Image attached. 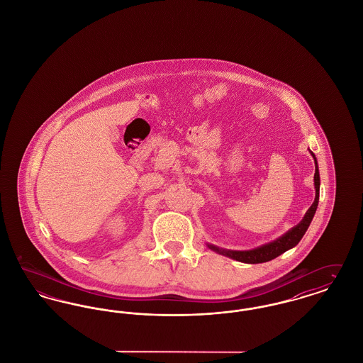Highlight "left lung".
<instances>
[{"label": "left lung", "instance_id": "8db88e82", "mask_svg": "<svg viewBox=\"0 0 363 363\" xmlns=\"http://www.w3.org/2000/svg\"><path fill=\"white\" fill-rule=\"evenodd\" d=\"M309 154L314 159V166H315V173H314V189H315V197L314 201L311 204V208L306 211L305 216L302 218V220L296 225H294L293 228H290L287 233H284L283 235H280L277 240L272 242H268L265 245H261L259 247L255 249H249V250H231V249H223L219 247L216 245L208 243L207 246L222 255L228 259H235L240 262L245 264H259V262H267L271 259H277V256L283 255L284 252L293 249L294 246H296L299 241L302 240V237L305 235V233L308 231L311 220L314 218V213L318 207V199H320V172H318V163H317V157L309 150Z\"/></svg>", "mask_w": 363, "mask_h": 363}]
</instances>
